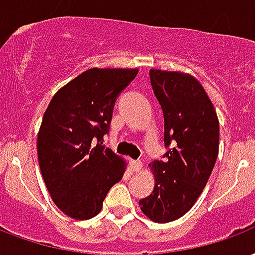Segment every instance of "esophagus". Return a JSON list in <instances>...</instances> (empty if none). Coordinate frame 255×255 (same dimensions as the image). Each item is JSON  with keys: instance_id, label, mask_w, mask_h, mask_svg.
Segmentation results:
<instances>
[{"instance_id": "esophagus-1", "label": "esophagus", "mask_w": 255, "mask_h": 255, "mask_svg": "<svg viewBox=\"0 0 255 255\" xmlns=\"http://www.w3.org/2000/svg\"><path fill=\"white\" fill-rule=\"evenodd\" d=\"M129 166H131V170L135 171V173H137V171H140V169H142V162L133 161V159H131V162H129Z\"/></svg>"}]
</instances>
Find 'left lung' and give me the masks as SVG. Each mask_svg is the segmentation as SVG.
I'll list each match as a JSON object with an SVG mask.
<instances>
[{"mask_svg": "<svg viewBox=\"0 0 255 255\" xmlns=\"http://www.w3.org/2000/svg\"><path fill=\"white\" fill-rule=\"evenodd\" d=\"M154 94L165 118V161L150 163L155 186L139 201L156 223L181 218L207 185L219 152V120L204 88L193 75L150 70Z\"/></svg>", "mask_w": 255, "mask_h": 255, "instance_id": "left-lung-1", "label": "left lung"}]
</instances>
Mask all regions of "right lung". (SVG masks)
<instances>
[{
	"label": "right lung",
	"mask_w": 255,
	"mask_h": 255,
	"mask_svg": "<svg viewBox=\"0 0 255 255\" xmlns=\"http://www.w3.org/2000/svg\"><path fill=\"white\" fill-rule=\"evenodd\" d=\"M137 69L93 67L51 99L37 133V158L51 199L67 216L90 219L123 178L126 162L103 146L113 107Z\"/></svg>",
	"instance_id": "add662e5"
}]
</instances>
